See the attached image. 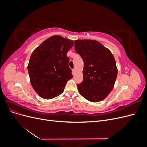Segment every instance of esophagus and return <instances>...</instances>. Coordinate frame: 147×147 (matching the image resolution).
Wrapping results in <instances>:
<instances>
[{
    "mask_svg": "<svg viewBox=\"0 0 147 147\" xmlns=\"http://www.w3.org/2000/svg\"><path fill=\"white\" fill-rule=\"evenodd\" d=\"M75 71H76V70H75V69H72V74H73V75H74V74H75Z\"/></svg>",
    "mask_w": 147,
    "mask_h": 147,
    "instance_id": "esophagus-1",
    "label": "esophagus"
}]
</instances>
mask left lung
<instances>
[{"label":"left lung","mask_w":147,"mask_h":147,"mask_svg":"<svg viewBox=\"0 0 147 147\" xmlns=\"http://www.w3.org/2000/svg\"><path fill=\"white\" fill-rule=\"evenodd\" d=\"M75 51L83 60V80L77 84L84 98L98 102L108 96L114 87L118 69L109 49L94 40H77Z\"/></svg>","instance_id":"8db88e82"}]
</instances>
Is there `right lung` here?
I'll list each match as a JSON object with an SVG mask.
<instances>
[{
    "label": "right lung",
    "mask_w": 147,
    "mask_h": 147,
    "mask_svg": "<svg viewBox=\"0 0 147 147\" xmlns=\"http://www.w3.org/2000/svg\"><path fill=\"white\" fill-rule=\"evenodd\" d=\"M73 45L72 40L56 35L32 52L28 65L30 82L42 98L51 99L62 94L67 82L73 77L67 56Z\"/></svg>",
    "instance_id": "1"
}]
</instances>
